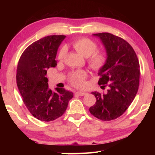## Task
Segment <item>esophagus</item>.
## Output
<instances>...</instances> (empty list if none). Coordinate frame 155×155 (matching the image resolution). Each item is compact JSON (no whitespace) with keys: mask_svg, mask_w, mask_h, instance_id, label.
Returning a JSON list of instances; mask_svg holds the SVG:
<instances>
[{"mask_svg":"<svg viewBox=\"0 0 155 155\" xmlns=\"http://www.w3.org/2000/svg\"><path fill=\"white\" fill-rule=\"evenodd\" d=\"M75 94H77V95H78V96H82L86 95V94H87V93L84 92V91H77V92H76Z\"/></svg>","mask_w":155,"mask_h":155,"instance_id":"1","label":"esophagus"}]
</instances>
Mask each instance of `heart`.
Listing matches in <instances>:
<instances>
[{
    "label": "heart",
    "instance_id": "obj_1",
    "mask_svg": "<svg viewBox=\"0 0 155 155\" xmlns=\"http://www.w3.org/2000/svg\"><path fill=\"white\" fill-rule=\"evenodd\" d=\"M73 47L84 57H90L88 59V64L92 70L98 71L105 65L107 60V54L103 51H96L98 48L97 44L90 39L82 38L78 40L73 43ZM66 51L67 48L65 46H63L60 49L57 57L59 60L64 59ZM87 77V71L84 70H78L70 73L68 75V81L72 85L81 87L85 84Z\"/></svg>",
    "mask_w": 155,
    "mask_h": 155
}]
</instances>
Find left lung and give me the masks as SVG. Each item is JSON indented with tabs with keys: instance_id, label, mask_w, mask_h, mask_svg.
<instances>
[{
	"instance_id": "left-lung-1",
	"label": "left lung",
	"mask_w": 155,
	"mask_h": 155,
	"mask_svg": "<svg viewBox=\"0 0 155 155\" xmlns=\"http://www.w3.org/2000/svg\"><path fill=\"white\" fill-rule=\"evenodd\" d=\"M106 50L107 60L99 70L98 85L108 86L105 94L94 91L96 102L90 108L98 119L109 121L120 117L130 105L140 83V63L133 47L127 41L109 33L93 34Z\"/></svg>"
}]
</instances>
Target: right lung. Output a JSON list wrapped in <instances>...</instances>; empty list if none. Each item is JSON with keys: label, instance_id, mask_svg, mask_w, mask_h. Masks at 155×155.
<instances>
[{"label": "right lung", "instance_id": "right-lung-1", "mask_svg": "<svg viewBox=\"0 0 155 155\" xmlns=\"http://www.w3.org/2000/svg\"><path fill=\"white\" fill-rule=\"evenodd\" d=\"M65 35L44 37L28 46L18 61L16 83L28 111L39 120L50 122L66 111L73 93L64 88H48L47 70L57 65V50Z\"/></svg>", "mask_w": 155, "mask_h": 155}]
</instances>
